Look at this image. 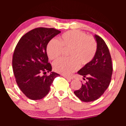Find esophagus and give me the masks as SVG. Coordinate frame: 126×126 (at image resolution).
Instances as JSON below:
<instances>
[{
    "mask_svg": "<svg viewBox=\"0 0 126 126\" xmlns=\"http://www.w3.org/2000/svg\"><path fill=\"white\" fill-rule=\"evenodd\" d=\"M63 77H64L65 79H67V80H69V81H70L72 80V79H73V77H71V76H68L64 75V76H63Z\"/></svg>",
    "mask_w": 126,
    "mask_h": 126,
    "instance_id": "obj_1",
    "label": "esophagus"
}]
</instances>
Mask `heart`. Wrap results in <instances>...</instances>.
<instances>
[{
    "label": "heart",
    "instance_id": "obj_1",
    "mask_svg": "<svg viewBox=\"0 0 126 126\" xmlns=\"http://www.w3.org/2000/svg\"><path fill=\"white\" fill-rule=\"evenodd\" d=\"M97 49V42L94 37L87 36L85 32L79 30H70L63 33L58 40L53 39L47 45L46 52L50 60H58L68 50V59H61L53 65L55 71L68 75L81 66L91 63L95 56Z\"/></svg>",
    "mask_w": 126,
    "mask_h": 126
}]
</instances>
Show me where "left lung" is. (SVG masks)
<instances>
[{
  "label": "left lung",
  "mask_w": 126,
  "mask_h": 126,
  "mask_svg": "<svg viewBox=\"0 0 126 126\" xmlns=\"http://www.w3.org/2000/svg\"><path fill=\"white\" fill-rule=\"evenodd\" d=\"M94 37L97 45L95 56L90 63L78 72L79 75L82 76L87 81L82 84L80 89L74 92L76 96L84 102L96 100L104 94L111 82L113 71L108 46L99 35H95Z\"/></svg>",
  "instance_id": "obj_1"
}]
</instances>
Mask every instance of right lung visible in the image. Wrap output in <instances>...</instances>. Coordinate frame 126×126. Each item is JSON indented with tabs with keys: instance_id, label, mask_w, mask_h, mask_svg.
<instances>
[{
	"instance_id": "obj_1",
	"label": "right lung",
	"mask_w": 126,
	"mask_h": 126,
	"mask_svg": "<svg viewBox=\"0 0 126 126\" xmlns=\"http://www.w3.org/2000/svg\"><path fill=\"white\" fill-rule=\"evenodd\" d=\"M61 32L54 28L38 27L22 36L15 47L13 69L19 88L31 100H40L47 95L53 80L60 75L51 72L46 47Z\"/></svg>"
}]
</instances>
